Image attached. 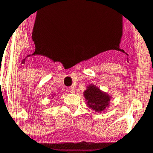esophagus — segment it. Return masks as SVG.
<instances>
[{"label":"esophagus","instance_id":"obj_1","mask_svg":"<svg viewBox=\"0 0 153 153\" xmlns=\"http://www.w3.org/2000/svg\"><path fill=\"white\" fill-rule=\"evenodd\" d=\"M69 92L72 93V94L75 93V88H74V87H70V88H69Z\"/></svg>","mask_w":153,"mask_h":153}]
</instances>
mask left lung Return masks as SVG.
I'll return each instance as SVG.
<instances>
[{
    "instance_id": "8db88e82",
    "label": "left lung",
    "mask_w": 153,
    "mask_h": 153,
    "mask_svg": "<svg viewBox=\"0 0 153 153\" xmlns=\"http://www.w3.org/2000/svg\"><path fill=\"white\" fill-rule=\"evenodd\" d=\"M84 97L87 105L94 112L102 113L109 106L112 97L102 91L96 85L91 84L84 92Z\"/></svg>"
}]
</instances>
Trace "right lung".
<instances>
[{
	"label": "right lung",
	"mask_w": 153,
	"mask_h": 153,
	"mask_svg": "<svg viewBox=\"0 0 153 153\" xmlns=\"http://www.w3.org/2000/svg\"><path fill=\"white\" fill-rule=\"evenodd\" d=\"M51 96H52V97H52V98H53V97H54V96H55V95H54V96H53V95H51Z\"/></svg>",
	"instance_id": "1"
}]
</instances>
